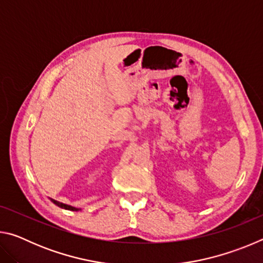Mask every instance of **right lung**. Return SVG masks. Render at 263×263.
I'll return each instance as SVG.
<instances>
[{
  "label": "right lung",
  "mask_w": 263,
  "mask_h": 263,
  "mask_svg": "<svg viewBox=\"0 0 263 263\" xmlns=\"http://www.w3.org/2000/svg\"><path fill=\"white\" fill-rule=\"evenodd\" d=\"M51 201H52L53 203H54L55 205H58L59 208H62V209H66V210H70V211H78V210H79V209H77V208L67 205V204H64V203H60V202L55 201V199H52V198H51Z\"/></svg>",
  "instance_id": "right-lung-1"
}]
</instances>
